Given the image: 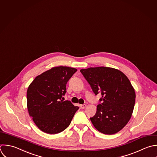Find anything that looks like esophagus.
<instances>
[{"mask_svg": "<svg viewBox=\"0 0 157 157\" xmlns=\"http://www.w3.org/2000/svg\"><path fill=\"white\" fill-rule=\"evenodd\" d=\"M80 106H81V108L82 109H84V108L86 107V104L81 105H80Z\"/></svg>", "mask_w": 157, "mask_h": 157, "instance_id": "obj_1", "label": "esophagus"}]
</instances>
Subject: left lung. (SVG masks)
Listing matches in <instances>:
<instances>
[{
    "label": "left lung",
    "instance_id": "left-lung-1",
    "mask_svg": "<svg viewBox=\"0 0 157 157\" xmlns=\"http://www.w3.org/2000/svg\"><path fill=\"white\" fill-rule=\"evenodd\" d=\"M94 94L102 97L95 116L90 119L95 128L106 135L121 130L130 121L135 103V92L128 78L121 71L109 67L80 70Z\"/></svg>",
    "mask_w": 157,
    "mask_h": 157
}]
</instances>
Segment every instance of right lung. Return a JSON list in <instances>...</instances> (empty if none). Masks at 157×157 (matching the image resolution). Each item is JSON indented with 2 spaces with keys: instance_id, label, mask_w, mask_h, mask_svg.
I'll list each match as a JSON object with an SVG mask.
<instances>
[{
  "instance_id": "obj_1",
  "label": "right lung",
  "mask_w": 157,
  "mask_h": 157,
  "mask_svg": "<svg viewBox=\"0 0 157 157\" xmlns=\"http://www.w3.org/2000/svg\"><path fill=\"white\" fill-rule=\"evenodd\" d=\"M76 68L57 67L37 76L27 91V109L34 123L42 132L57 134L70 124L79 107L63 101L66 85Z\"/></svg>"
}]
</instances>
